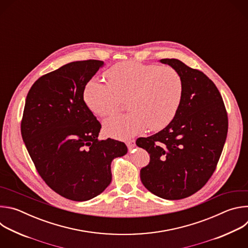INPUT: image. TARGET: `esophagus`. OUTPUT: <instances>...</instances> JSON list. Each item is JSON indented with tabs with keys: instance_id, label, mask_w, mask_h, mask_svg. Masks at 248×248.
I'll return each instance as SVG.
<instances>
[{
	"instance_id": "34e87169",
	"label": "esophagus",
	"mask_w": 248,
	"mask_h": 248,
	"mask_svg": "<svg viewBox=\"0 0 248 248\" xmlns=\"http://www.w3.org/2000/svg\"><path fill=\"white\" fill-rule=\"evenodd\" d=\"M126 146H127V148H128L129 150H131L132 148H134V147H135V140H129V141H127V142H126Z\"/></svg>"
}]
</instances>
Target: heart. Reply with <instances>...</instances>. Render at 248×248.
Here are the masks:
<instances>
[{"mask_svg": "<svg viewBox=\"0 0 248 248\" xmlns=\"http://www.w3.org/2000/svg\"><path fill=\"white\" fill-rule=\"evenodd\" d=\"M109 82L91 78L83 90L88 109L98 117H108L126 100L130 111L106 120L104 130L110 136L126 139L147 128L166 127L178 112L184 95L182 75L171 66L128 61L112 66Z\"/></svg>", "mask_w": 248, "mask_h": 248, "instance_id": "1", "label": "heart"}]
</instances>
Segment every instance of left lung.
Listing matches in <instances>:
<instances>
[{
	"label": "left lung",
	"mask_w": 248,
	"mask_h": 248,
	"mask_svg": "<svg viewBox=\"0 0 248 248\" xmlns=\"http://www.w3.org/2000/svg\"><path fill=\"white\" fill-rule=\"evenodd\" d=\"M160 62L182 75L184 95L164 129L136 140L150 154L140 180L153 194L178 200L201 189L215 171L227 138L228 114L218 88L206 75L176 59Z\"/></svg>",
	"instance_id": "8db88e82"
}]
</instances>
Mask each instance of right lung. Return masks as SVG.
<instances>
[{"label": "right lung", "instance_id": "1", "mask_svg": "<svg viewBox=\"0 0 248 248\" xmlns=\"http://www.w3.org/2000/svg\"><path fill=\"white\" fill-rule=\"evenodd\" d=\"M104 62L66 63L31 86L20 124L26 149L43 181L61 196L86 201L112 181L111 163L126 154L121 141L99 140L101 124L83 100Z\"/></svg>", "mask_w": 248, "mask_h": 248}]
</instances>
